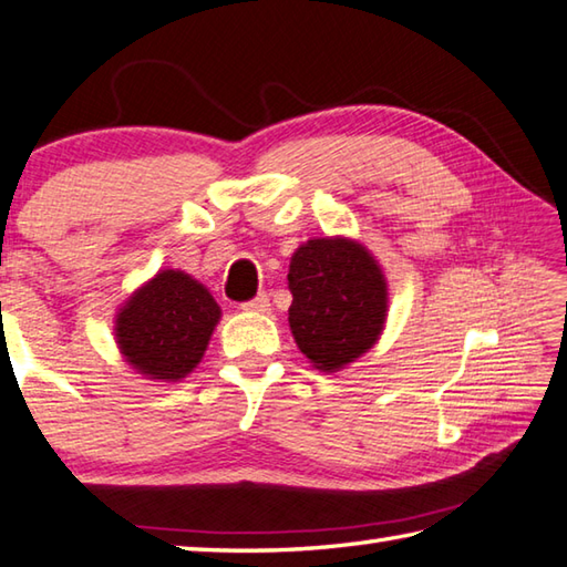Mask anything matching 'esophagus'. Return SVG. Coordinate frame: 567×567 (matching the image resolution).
I'll return each instance as SVG.
<instances>
[{"label":"esophagus","mask_w":567,"mask_h":567,"mask_svg":"<svg viewBox=\"0 0 567 567\" xmlns=\"http://www.w3.org/2000/svg\"><path fill=\"white\" fill-rule=\"evenodd\" d=\"M269 296L266 293H259L256 298H251V301H247V303H241V308L244 311H251V313H266L269 311Z\"/></svg>","instance_id":"esophagus-1"}]
</instances>
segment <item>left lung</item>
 I'll list each match as a JSON object with an SVG mask.
<instances>
[{
    "instance_id": "8db88e82",
    "label": "left lung",
    "mask_w": 567,
    "mask_h": 567,
    "mask_svg": "<svg viewBox=\"0 0 567 567\" xmlns=\"http://www.w3.org/2000/svg\"><path fill=\"white\" fill-rule=\"evenodd\" d=\"M288 288L291 333L318 370H340L375 346L388 316V284L362 244H303L291 259Z\"/></svg>"
}]
</instances>
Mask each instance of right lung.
<instances>
[{"label":"right lung","instance_id":"1","mask_svg":"<svg viewBox=\"0 0 567 567\" xmlns=\"http://www.w3.org/2000/svg\"><path fill=\"white\" fill-rule=\"evenodd\" d=\"M219 316V306L205 286L167 269L121 308L115 338L137 372L175 382L197 368Z\"/></svg>","mask_w":567,"mask_h":567}]
</instances>
